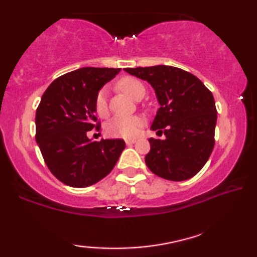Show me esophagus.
<instances>
[{
	"mask_svg": "<svg viewBox=\"0 0 257 257\" xmlns=\"http://www.w3.org/2000/svg\"><path fill=\"white\" fill-rule=\"evenodd\" d=\"M136 141H137L136 139H126V140H125V143H126V145H128V146H130V145L135 144Z\"/></svg>",
	"mask_w": 257,
	"mask_h": 257,
	"instance_id": "obj_1",
	"label": "esophagus"
}]
</instances>
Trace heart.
<instances>
[{
	"label": "heart",
	"instance_id": "heart-1",
	"mask_svg": "<svg viewBox=\"0 0 257 257\" xmlns=\"http://www.w3.org/2000/svg\"><path fill=\"white\" fill-rule=\"evenodd\" d=\"M118 88L130 97L137 99L145 95V87L135 77H122L118 82ZM95 111L98 116L105 117L107 114V92L106 89H101L95 98ZM144 125V119L139 116H117L106 124V133L113 138H135Z\"/></svg>",
	"mask_w": 257,
	"mask_h": 257
}]
</instances>
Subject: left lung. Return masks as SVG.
I'll use <instances>...</instances> for the list:
<instances>
[{
  "label": "left lung",
  "instance_id": "obj_1",
  "mask_svg": "<svg viewBox=\"0 0 257 257\" xmlns=\"http://www.w3.org/2000/svg\"><path fill=\"white\" fill-rule=\"evenodd\" d=\"M124 70L147 81L160 104L151 128L165 133L166 139L151 138V151L145 158L147 167L169 181L193 177L214 147L217 109L212 92L198 77L176 67L159 65Z\"/></svg>",
  "mask_w": 257,
  "mask_h": 257
}]
</instances>
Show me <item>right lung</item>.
Instances as JSON below:
<instances>
[{"label": "right lung", "instance_id": "1", "mask_svg": "<svg viewBox=\"0 0 257 257\" xmlns=\"http://www.w3.org/2000/svg\"><path fill=\"white\" fill-rule=\"evenodd\" d=\"M120 68L83 67L54 80L36 112V141L51 173L62 183L85 188L97 183L113 169L125 141H94L87 132L99 122L95 98Z\"/></svg>", "mask_w": 257, "mask_h": 257}]
</instances>
